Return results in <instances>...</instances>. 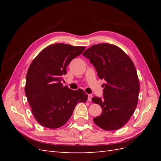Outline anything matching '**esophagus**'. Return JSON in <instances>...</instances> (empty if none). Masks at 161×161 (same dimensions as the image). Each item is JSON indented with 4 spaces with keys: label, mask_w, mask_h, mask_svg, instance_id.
I'll return each mask as SVG.
<instances>
[{
    "label": "esophagus",
    "mask_w": 161,
    "mask_h": 161,
    "mask_svg": "<svg viewBox=\"0 0 161 161\" xmlns=\"http://www.w3.org/2000/svg\"><path fill=\"white\" fill-rule=\"evenodd\" d=\"M92 97H93V95H92L91 94L88 95V102H91L92 100Z\"/></svg>",
    "instance_id": "obj_1"
}]
</instances>
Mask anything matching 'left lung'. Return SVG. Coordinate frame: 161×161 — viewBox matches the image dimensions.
I'll list each match as a JSON object with an SVG mask.
<instances>
[{
  "label": "left lung",
  "instance_id": "8db88e82",
  "mask_svg": "<svg viewBox=\"0 0 161 161\" xmlns=\"http://www.w3.org/2000/svg\"><path fill=\"white\" fill-rule=\"evenodd\" d=\"M83 56L93 64L98 77L106 81L103 97L92 98L102 109V114L93 119L94 122L106 131L122 128L138 104L140 84L134 64L121 48L109 43L91 46Z\"/></svg>",
  "mask_w": 161,
  "mask_h": 161
}]
</instances>
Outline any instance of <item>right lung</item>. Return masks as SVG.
Segmentation results:
<instances>
[{
	"instance_id": "add662e5",
	"label": "right lung",
	"mask_w": 161,
	"mask_h": 161,
	"mask_svg": "<svg viewBox=\"0 0 161 161\" xmlns=\"http://www.w3.org/2000/svg\"><path fill=\"white\" fill-rule=\"evenodd\" d=\"M84 49L85 46L52 44L41 51L30 65L25 93L32 114L42 126L61 127L71 117L75 106L86 102L88 95L83 90H71L61 82L68 65Z\"/></svg>"
}]
</instances>
